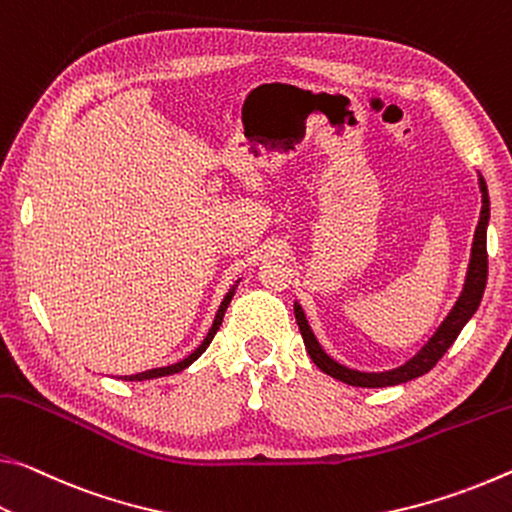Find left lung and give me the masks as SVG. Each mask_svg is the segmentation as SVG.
Returning <instances> with one entry per match:
<instances>
[{
	"mask_svg": "<svg viewBox=\"0 0 512 512\" xmlns=\"http://www.w3.org/2000/svg\"><path fill=\"white\" fill-rule=\"evenodd\" d=\"M479 188H481L483 206H481L479 226H476L474 242H472V258H469L465 288L460 292L456 306L451 308V313L445 317V322L440 324V329L433 333V338L426 342V345L417 351L408 363L388 372L349 370V367L340 365L338 360H333L320 347L315 333L311 331V326H308L304 311H301L299 304H295V317H297V324H299L301 338H304L308 356L313 358V363L320 367L324 374H329L333 379H338L347 385H356V388H385V385H399V383L413 381L426 372H431L435 363L447 354V349L454 345L458 333L463 331V326L472 320L476 308H479L483 290H485V281H488V247H485V233H488V220H490V197H488V186H485L483 177H479Z\"/></svg>",
	"mask_w": 512,
	"mask_h": 512,
	"instance_id": "1",
	"label": "left lung"
}]
</instances>
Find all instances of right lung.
Here are the masks:
<instances>
[{
	"label": "right lung",
	"instance_id": "right-lung-1",
	"mask_svg": "<svg viewBox=\"0 0 512 512\" xmlns=\"http://www.w3.org/2000/svg\"><path fill=\"white\" fill-rule=\"evenodd\" d=\"M236 286H238V281H236ZM236 286H233L229 292H226L224 301H222V304H220V308H217V315H215V320H213L211 331H208V335H206V338H204V342H201V345H199L195 351H192V354H190L188 358H183V360H179V363H174V365H167V367H154V370H147V372H140V374L122 376V381H147V379H158V376H170V374H177V372H181V370H186L188 365L195 363V360H197L201 354H204L206 347L211 345V340L215 338L217 329H220V324H222V320H224V313H226V308H229V304H231V297H233V292H236Z\"/></svg>",
	"mask_w": 512,
	"mask_h": 512
}]
</instances>
